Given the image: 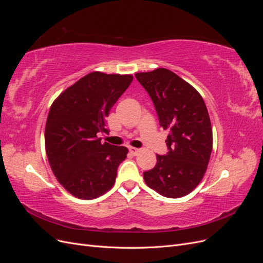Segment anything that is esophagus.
<instances>
[{"label":"esophagus","instance_id":"esophagus-1","mask_svg":"<svg viewBox=\"0 0 263 263\" xmlns=\"http://www.w3.org/2000/svg\"><path fill=\"white\" fill-rule=\"evenodd\" d=\"M129 151H130V154H133L134 156H136V155H138V153H140V149L135 148V147H130Z\"/></svg>","mask_w":263,"mask_h":263}]
</instances>
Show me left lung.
I'll return each mask as SVG.
<instances>
[{"label": "left lung", "instance_id": "1", "mask_svg": "<svg viewBox=\"0 0 263 263\" xmlns=\"http://www.w3.org/2000/svg\"><path fill=\"white\" fill-rule=\"evenodd\" d=\"M153 100L159 123L168 130V154L157 155L146 184L162 196H185L200 184L213 149L208 107L196 89L165 68L135 74Z\"/></svg>", "mask_w": 263, "mask_h": 263}]
</instances>
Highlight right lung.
Returning a JSON list of instances; mask_svg holds the SVG:
<instances>
[{
    "mask_svg": "<svg viewBox=\"0 0 263 263\" xmlns=\"http://www.w3.org/2000/svg\"><path fill=\"white\" fill-rule=\"evenodd\" d=\"M132 74L94 71L67 87L51 104L45 147L55 179L70 194L93 200L113 187L128 149L102 142L105 118L133 81Z\"/></svg>",
    "mask_w": 263,
    "mask_h": 263,
    "instance_id": "right-lung-1",
    "label": "right lung"
}]
</instances>
